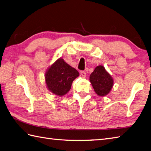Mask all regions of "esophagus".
<instances>
[{"label": "esophagus", "mask_w": 151, "mask_h": 151, "mask_svg": "<svg viewBox=\"0 0 151 151\" xmlns=\"http://www.w3.org/2000/svg\"><path fill=\"white\" fill-rule=\"evenodd\" d=\"M81 75H82L84 78H85L86 76V73L84 71V70H81Z\"/></svg>", "instance_id": "esophagus-1"}]
</instances>
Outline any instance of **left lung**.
<instances>
[{
    "mask_svg": "<svg viewBox=\"0 0 151 151\" xmlns=\"http://www.w3.org/2000/svg\"><path fill=\"white\" fill-rule=\"evenodd\" d=\"M89 81L95 93L99 96L108 95L114 85L113 78L102 65L96 67L89 76Z\"/></svg>",
    "mask_w": 151,
    "mask_h": 151,
    "instance_id": "8db88e82",
    "label": "left lung"
}]
</instances>
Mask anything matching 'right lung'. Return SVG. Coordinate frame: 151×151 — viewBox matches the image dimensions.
Listing matches in <instances>:
<instances>
[{
    "mask_svg": "<svg viewBox=\"0 0 151 151\" xmlns=\"http://www.w3.org/2000/svg\"><path fill=\"white\" fill-rule=\"evenodd\" d=\"M79 76L78 70L60 58L45 74V82L49 90L56 95L62 96L68 92L73 81Z\"/></svg>",
    "mask_w": 151,
    "mask_h": 151,
    "instance_id": "1",
    "label": "right lung"
}]
</instances>
